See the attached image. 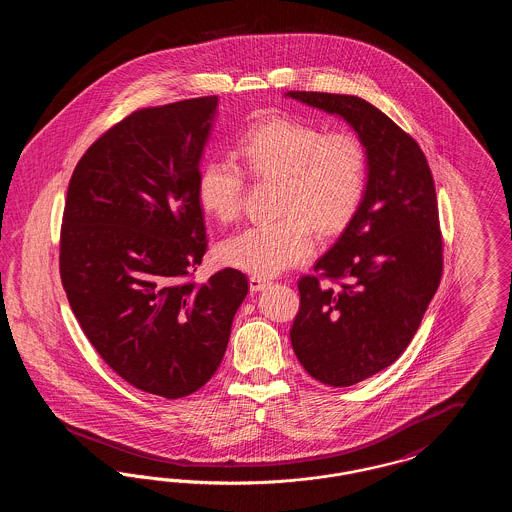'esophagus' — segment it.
<instances>
[{"label": "esophagus", "mask_w": 512, "mask_h": 512, "mask_svg": "<svg viewBox=\"0 0 512 512\" xmlns=\"http://www.w3.org/2000/svg\"><path fill=\"white\" fill-rule=\"evenodd\" d=\"M265 286H268L267 278H263V276H249V290L251 292H261Z\"/></svg>", "instance_id": "esophagus-1"}]
</instances>
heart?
<instances>
[{"mask_svg": "<svg viewBox=\"0 0 512 512\" xmlns=\"http://www.w3.org/2000/svg\"><path fill=\"white\" fill-rule=\"evenodd\" d=\"M245 167L257 178L278 180L272 222H257L219 247L224 265L272 276L307 261L315 251V226L334 234L353 219L368 186V149L351 130L324 132L292 117L255 122L238 142ZM245 172L232 159H211L197 174V201L220 222L240 215Z\"/></svg>", "mask_w": 512, "mask_h": 512, "instance_id": "obj_1", "label": "heart"}]
</instances>
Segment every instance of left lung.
I'll list each match as a JSON object with an SVG mask.
<instances>
[{
	"label": "left lung",
	"instance_id": "8db88e82",
	"mask_svg": "<svg viewBox=\"0 0 512 512\" xmlns=\"http://www.w3.org/2000/svg\"><path fill=\"white\" fill-rule=\"evenodd\" d=\"M288 96L340 115L368 149L365 199L315 274L299 278L290 330L303 368L347 388L399 359L438 292L443 238L434 176L413 136L365 99Z\"/></svg>",
	"mask_w": 512,
	"mask_h": 512
}]
</instances>
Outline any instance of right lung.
Here are the masks:
<instances>
[{
    "label": "right lung",
    "mask_w": 512,
    "mask_h": 512,
    "mask_svg": "<svg viewBox=\"0 0 512 512\" xmlns=\"http://www.w3.org/2000/svg\"><path fill=\"white\" fill-rule=\"evenodd\" d=\"M217 96L130 113L74 167L59 272L74 317L105 365L167 399L205 386L224 357L247 276L197 284L207 251L197 174Z\"/></svg>",
    "instance_id": "add662e5"
}]
</instances>
